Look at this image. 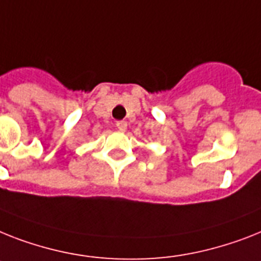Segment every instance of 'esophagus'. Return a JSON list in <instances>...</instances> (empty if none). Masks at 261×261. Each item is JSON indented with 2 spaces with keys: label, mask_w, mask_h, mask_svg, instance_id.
Returning a JSON list of instances; mask_svg holds the SVG:
<instances>
[{
  "label": "esophagus",
  "mask_w": 261,
  "mask_h": 261,
  "mask_svg": "<svg viewBox=\"0 0 261 261\" xmlns=\"http://www.w3.org/2000/svg\"><path fill=\"white\" fill-rule=\"evenodd\" d=\"M116 128H117L118 130L124 132V130H126V128H128V122H126V121H117V122H116Z\"/></svg>",
  "instance_id": "34e87169"
}]
</instances>
